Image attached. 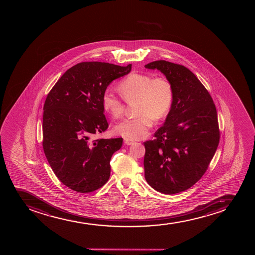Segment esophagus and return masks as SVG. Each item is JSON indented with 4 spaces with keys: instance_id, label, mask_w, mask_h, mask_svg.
<instances>
[{
    "instance_id": "obj_1",
    "label": "esophagus",
    "mask_w": 255,
    "mask_h": 255,
    "mask_svg": "<svg viewBox=\"0 0 255 255\" xmlns=\"http://www.w3.org/2000/svg\"><path fill=\"white\" fill-rule=\"evenodd\" d=\"M124 143L128 144V145H131L132 143H134V141L132 140V139H130V138H124Z\"/></svg>"
}]
</instances>
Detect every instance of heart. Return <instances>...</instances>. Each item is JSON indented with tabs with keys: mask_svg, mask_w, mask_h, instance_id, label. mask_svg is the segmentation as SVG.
Returning a JSON list of instances; mask_svg holds the SVG:
<instances>
[{
	"mask_svg": "<svg viewBox=\"0 0 255 255\" xmlns=\"http://www.w3.org/2000/svg\"><path fill=\"white\" fill-rule=\"evenodd\" d=\"M121 96L126 101L136 100L137 116L125 119L114 128L117 134L131 139L145 137L152 128L155 118L166 117L173 106L174 91L173 84L167 77L146 73H132L121 81L118 86ZM104 110L113 118L122 117L123 101L111 90L102 97Z\"/></svg>",
	"mask_w": 255,
	"mask_h": 255,
	"instance_id": "obj_1",
	"label": "heart"
}]
</instances>
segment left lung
I'll list each match as a JSON object with an SVG mask.
<instances>
[{
  "instance_id": "obj_1",
  "label": "left lung",
  "mask_w": 255,
  "mask_h": 255,
  "mask_svg": "<svg viewBox=\"0 0 255 255\" xmlns=\"http://www.w3.org/2000/svg\"><path fill=\"white\" fill-rule=\"evenodd\" d=\"M157 69L173 84V106L152 140L144 142V177L163 194L179 193L201 179L220 142L214 100L194 73L184 65L156 60Z\"/></svg>"
}]
</instances>
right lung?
<instances>
[{
  "label": "right lung",
  "mask_w": 255,
  "mask_h": 255,
  "mask_svg": "<svg viewBox=\"0 0 255 255\" xmlns=\"http://www.w3.org/2000/svg\"><path fill=\"white\" fill-rule=\"evenodd\" d=\"M131 69L132 65L82 62L70 68L47 94L43 150L58 179L76 192H92L108 181L110 161L123 145V138H91L108 128L103 94L113 80Z\"/></svg>",
  "instance_id": "right-lung-1"
}]
</instances>
